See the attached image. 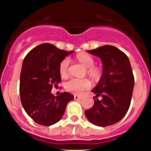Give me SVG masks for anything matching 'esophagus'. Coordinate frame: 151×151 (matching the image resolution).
Listing matches in <instances>:
<instances>
[{
	"mask_svg": "<svg viewBox=\"0 0 151 151\" xmlns=\"http://www.w3.org/2000/svg\"><path fill=\"white\" fill-rule=\"evenodd\" d=\"M74 99H75V100H80V99H81V98H82V96H80V95H75L74 96Z\"/></svg>",
	"mask_w": 151,
	"mask_h": 151,
	"instance_id": "34e87169",
	"label": "esophagus"
}]
</instances>
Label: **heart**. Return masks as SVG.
I'll return each mask as SVG.
<instances>
[{
	"label": "heart",
	"instance_id": "heart-1",
	"mask_svg": "<svg viewBox=\"0 0 151 151\" xmlns=\"http://www.w3.org/2000/svg\"><path fill=\"white\" fill-rule=\"evenodd\" d=\"M77 59L84 66L88 68L87 73L91 77L93 78L99 77L101 72H100L99 69L94 67L95 60L92 58V56L86 53H80L77 56ZM69 64H70V60L68 58H65L60 63V73L63 77L66 76L68 73ZM90 86H91V83L87 79L72 78L69 80L65 83L66 90L73 94H76V95L82 94L85 90L89 88Z\"/></svg>",
	"mask_w": 151,
	"mask_h": 151
}]
</instances>
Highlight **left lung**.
I'll return each instance as SVG.
<instances>
[{
	"label": "left lung",
	"mask_w": 151,
	"mask_h": 151,
	"mask_svg": "<svg viewBox=\"0 0 151 151\" xmlns=\"http://www.w3.org/2000/svg\"><path fill=\"white\" fill-rule=\"evenodd\" d=\"M98 56L103 63L99 82L91 90L95 93L94 105L85 111L87 119L98 127L112 125L127 112L134 87V77L127 56L112 45L87 50ZM101 96V100L97 97Z\"/></svg>",
	"instance_id": "8db88e82"
}]
</instances>
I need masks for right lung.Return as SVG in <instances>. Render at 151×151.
<instances>
[{
  "label": "right lung",
  "instance_id": "right-lung-1",
  "mask_svg": "<svg viewBox=\"0 0 151 151\" xmlns=\"http://www.w3.org/2000/svg\"><path fill=\"white\" fill-rule=\"evenodd\" d=\"M49 43L36 46L25 56L20 77V98L25 112L36 123L50 126L63 117L66 106L74 100L68 92L54 96L53 85L61 81L60 63L73 53Z\"/></svg>",
  "mask_w": 151,
  "mask_h": 151
}]
</instances>
